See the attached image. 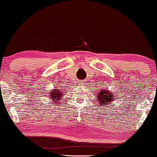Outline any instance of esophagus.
<instances>
[{
  "label": "esophagus",
  "mask_w": 157,
  "mask_h": 157,
  "mask_svg": "<svg viewBox=\"0 0 157 157\" xmlns=\"http://www.w3.org/2000/svg\"><path fill=\"white\" fill-rule=\"evenodd\" d=\"M85 81H82V82H80V84H85Z\"/></svg>",
  "instance_id": "1"
}]
</instances>
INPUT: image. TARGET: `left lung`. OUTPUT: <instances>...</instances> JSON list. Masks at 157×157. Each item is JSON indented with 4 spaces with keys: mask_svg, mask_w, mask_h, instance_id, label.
Wrapping results in <instances>:
<instances>
[{
    "mask_svg": "<svg viewBox=\"0 0 157 157\" xmlns=\"http://www.w3.org/2000/svg\"><path fill=\"white\" fill-rule=\"evenodd\" d=\"M101 90V91L98 94V98H97V99H98V101L99 103V104L104 106L106 105H108L110 103H112L113 100L114 99L113 96V92L109 91L108 89Z\"/></svg>",
    "mask_w": 157,
    "mask_h": 157,
    "instance_id": "obj_1",
    "label": "left lung"
}]
</instances>
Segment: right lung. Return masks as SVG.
<instances>
[{
    "mask_svg": "<svg viewBox=\"0 0 157 157\" xmlns=\"http://www.w3.org/2000/svg\"><path fill=\"white\" fill-rule=\"evenodd\" d=\"M62 91H61V89H54L51 90V94H50V97H51V98L52 100L51 101H53L52 102H54L53 103H54L55 105H57L56 103H59L58 102V101H59V99H62Z\"/></svg>",
    "mask_w": 157,
    "mask_h": 157,
    "instance_id": "right-lung-1",
    "label": "right lung"
}]
</instances>
